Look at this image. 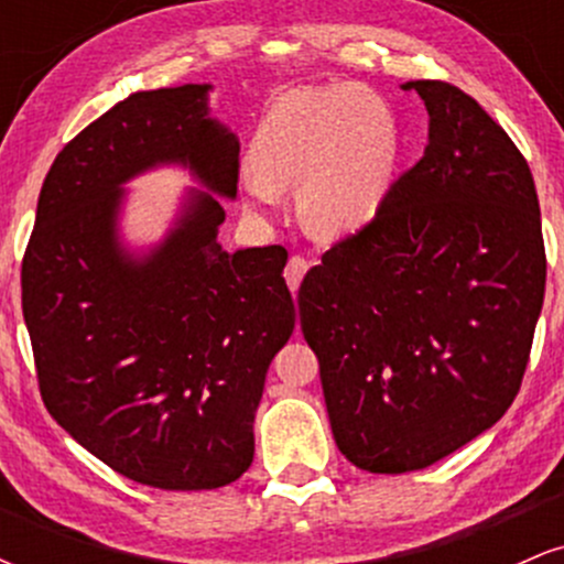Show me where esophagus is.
<instances>
[{"label":"esophagus","mask_w":564,"mask_h":564,"mask_svg":"<svg viewBox=\"0 0 564 564\" xmlns=\"http://www.w3.org/2000/svg\"><path fill=\"white\" fill-rule=\"evenodd\" d=\"M307 270H310V262L304 260V257L296 254V257H291V260H289L286 273H283V275H286L289 289L294 291V294L300 291V283H302V278H304V273H307Z\"/></svg>","instance_id":"1"}]
</instances>
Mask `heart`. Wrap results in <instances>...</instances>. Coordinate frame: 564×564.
<instances>
[{
  "label": "heart",
  "instance_id": "heart-1",
  "mask_svg": "<svg viewBox=\"0 0 564 564\" xmlns=\"http://www.w3.org/2000/svg\"><path fill=\"white\" fill-rule=\"evenodd\" d=\"M400 159L392 113L358 84L302 87L278 95L254 140L243 193L275 206L281 187L300 185V217L321 238L366 228L384 206Z\"/></svg>",
  "mask_w": 564,
  "mask_h": 564
}]
</instances>
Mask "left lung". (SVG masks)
Here are the masks:
<instances>
[{
  "mask_svg": "<svg viewBox=\"0 0 564 564\" xmlns=\"http://www.w3.org/2000/svg\"><path fill=\"white\" fill-rule=\"evenodd\" d=\"M403 89L430 113L424 156L296 300L336 445L373 475L430 467L507 413L546 286L525 156L453 84Z\"/></svg>",
  "mask_w": 564,
  "mask_h": 564,
  "instance_id": "left-lung-1",
  "label": "left lung"
}]
</instances>
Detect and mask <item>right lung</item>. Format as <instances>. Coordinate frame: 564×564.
Wrapping results in <instances>:
<instances>
[{
	"mask_svg": "<svg viewBox=\"0 0 564 564\" xmlns=\"http://www.w3.org/2000/svg\"><path fill=\"white\" fill-rule=\"evenodd\" d=\"M212 84L134 93L82 129L44 177L21 286L39 392L76 443L161 490L230 485L254 458L270 360L294 332L286 249L217 241L241 142L209 116ZM183 163L175 228L134 258L118 241L120 185Z\"/></svg>",
	"mask_w": 564,
	"mask_h": 564,
	"instance_id": "obj_1",
	"label": "right lung"
}]
</instances>
